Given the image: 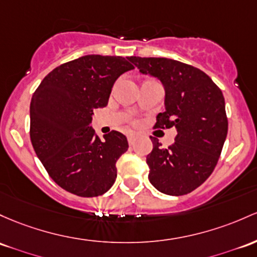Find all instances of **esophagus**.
I'll list each match as a JSON object with an SVG mask.
<instances>
[{
	"label": "esophagus",
	"mask_w": 257,
	"mask_h": 257,
	"mask_svg": "<svg viewBox=\"0 0 257 257\" xmlns=\"http://www.w3.org/2000/svg\"><path fill=\"white\" fill-rule=\"evenodd\" d=\"M135 139H137V137H135L134 134L128 135V143H129V145H133V144L135 143Z\"/></svg>",
	"instance_id": "1"
}]
</instances>
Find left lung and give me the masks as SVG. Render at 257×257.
Segmentation results:
<instances>
[{
  "mask_svg": "<svg viewBox=\"0 0 257 257\" xmlns=\"http://www.w3.org/2000/svg\"><path fill=\"white\" fill-rule=\"evenodd\" d=\"M143 74L157 78L165 87V112L155 128L177 131L174 143L146 156L149 180L157 190L173 196L191 193L215 170L227 138L224 97L206 73L163 57H128Z\"/></svg>",
  "mask_w": 257,
  "mask_h": 257,
  "instance_id": "left-lung-1",
  "label": "left lung"
}]
</instances>
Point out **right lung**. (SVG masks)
Here are the masks:
<instances>
[{
    "instance_id": "right-lung-1",
    "label": "right lung",
    "mask_w": 257,
    "mask_h": 257,
    "mask_svg": "<svg viewBox=\"0 0 257 257\" xmlns=\"http://www.w3.org/2000/svg\"><path fill=\"white\" fill-rule=\"evenodd\" d=\"M134 69L119 56L87 55L49 73L30 102V139L50 177L69 193L105 194L117 178L115 162L128 150L112 131L103 139L91 126L95 108L108 103L114 81Z\"/></svg>"
}]
</instances>
